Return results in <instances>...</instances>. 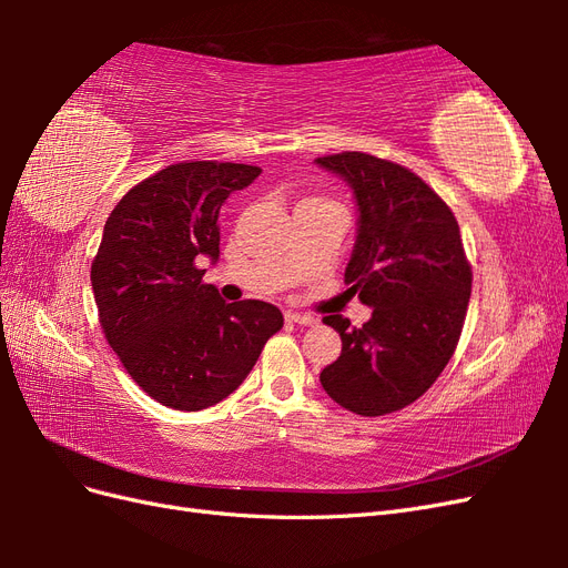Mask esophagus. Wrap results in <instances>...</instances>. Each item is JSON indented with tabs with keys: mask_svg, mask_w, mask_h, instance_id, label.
<instances>
[{
	"mask_svg": "<svg viewBox=\"0 0 568 568\" xmlns=\"http://www.w3.org/2000/svg\"><path fill=\"white\" fill-rule=\"evenodd\" d=\"M286 320L294 322V324H301V326H315L317 324V320L313 315H303V313H294V311L286 313Z\"/></svg>",
	"mask_w": 568,
	"mask_h": 568,
	"instance_id": "34e87169",
	"label": "esophagus"
}]
</instances>
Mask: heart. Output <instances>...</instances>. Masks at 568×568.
<instances>
[{
	"instance_id": "b5f03b06",
	"label": "heart",
	"mask_w": 568,
	"mask_h": 568,
	"mask_svg": "<svg viewBox=\"0 0 568 568\" xmlns=\"http://www.w3.org/2000/svg\"><path fill=\"white\" fill-rule=\"evenodd\" d=\"M311 203H324V201L317 199V196H305V199H301L298 205H311Z\"/></svg>"
}]
</instances>
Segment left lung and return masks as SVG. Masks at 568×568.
Instances as JSON below:
<instances>
[{"instance_id": "left-lung-1", "label": "left lung", "mask_w": 568, "mask_h": 568, "mask_svg": "<svg viewBox=\"0 0 568 568\" xmlns=\"http://www.w3.org/2000/svg\"><path fill=\"white\" fill-rule=\"evenodd\" d=\"M317 165L346 180L357 239L346 284L372 307L363 326L322 322L341 334V355L320 374L341 407L382 417L415 403L457 348L471 296V265L450 205L405 165L343 151Z\"/></svg>"}]
</instances>
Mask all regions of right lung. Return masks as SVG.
<instances>
[{
  "mask_svg": "<svg viewBox=\"0 0 568 568\" xmlns=\"http://www.w3.org/2000/svg\"><path fill=\"white\" fill-rule=\"evenodd\" d=\"M261 168L192 161L134 184L111 211L92 261V291L109 346L144 393L199 412L225 400L284 326L265 301L225 303L203 284L220 255V205Z\"/></svg>",
  "mask_w": 568,
  "mask_h": 568,
  "instance_id": "1",
  "label": "right lung"
}]
</instances>
